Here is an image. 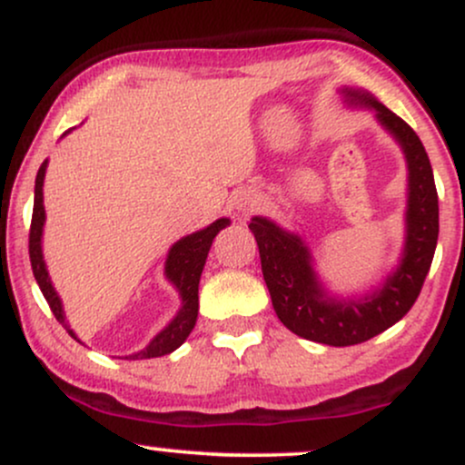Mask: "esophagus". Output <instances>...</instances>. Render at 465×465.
Listing matches in <instances>:
<instances>
[{"label":"esophagus","mask_w":465,"mask_h":465,"mask_svg":"<svg viewBox=\"0 0 465 465\" xmlns=\"http://www.w3.org/2000/svg\"><path fill=\"white\" fill-rule=\"evenodd\" d=\"M253 205H255V201L251 199V196H244V199H240V201H238V210H240V212H249V210H253Z\"/></svg>","instance_id":"34e87169"}]
</instances>
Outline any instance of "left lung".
Wrapping results in <instances>:
<instances>
[{"label":"left lung","mask_w":465,"mask_h":465,"mask_svg":"<svg viewBox=\"0 0 465 465\" xmlns=\"http://www.w3.org/2000/svg\"><path fill=\"white\" fill-rule=\"evenodd\" d=\"M376 111L381 124L400 142L409 163V210L407 244L402 264L387 277L381 291L359 302H334L325 297L311 266V253L300 238L282 232L275 223L255 216L249 223L260 249V262L266 288L271 292L275 314L291 332L308 341L348 348L385 332L413 308L430 262H433L437 233H440V205L437 188L424 143L402 117L389 111L371 95L348 92Z\"/></svg>","instance_id":"8db88e82"}]
</instances>
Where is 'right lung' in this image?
<instances>
[{"label": "right lung", "mask_w": 465, "mask_h": 465, "mask_svg": "<svg viewBox=\"0 0 465 465\" xmlns=\"http://www.w3.org/2000/svg\"><path fill=\"white\" fill-rule=\"evenodd\" d=\"M45 165L47 162L41 163L39 173H36V183H35V207H32V223H30V238H28V249H30V264L32 273H35L36 284H39L41 292H44L45 302L50 303V311L54 312L56 322L67 330L72 339H76L74 330H69L65 322V314H63L61 300H58L54 286H52L50 277H47V269L44 262V253H41V233H44V223H45V210H44V177H45ZM229 225V218H218L216 223H212L207 229L192 233V236L181 238L173 249H170L168 260H165V277L177 286L183 306L177 317L170 322L165 330H162L154 339L151 341L146 350L137 351V354L126 356V359H157V356H165L170 351H174L188 339L192 328H194L196 317H199V282L203 266H205L207 251L212 247V240L216 238V233L221 229ZM78 341V339H76Z\"/></svg>", "instance_id": "obj_1"}]
</instances>
